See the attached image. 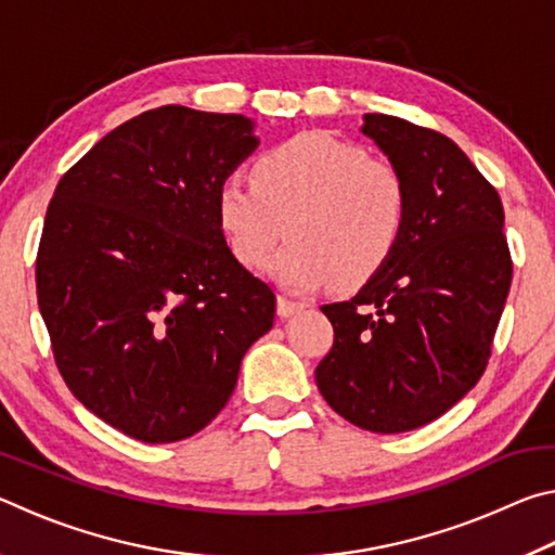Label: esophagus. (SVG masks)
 I'll return each instance as SVG.
<instances>
[{
    "instance_id": "34e87169",
    "label": "esophagus",
    "mask_w": 555,
    "mask_h": 555,
    "mask_svg": "<svg viewBox=\"0 0 555 555\" xmlns=\"http://www.w3.org/2000/svg\"><path fill=\"white\" fill-rule=\"evenodd\" d=\"M276 308H279V315L281 318H288V315H294L298 311H304L306 304H300V300H294V298H288V296H279Z\"/></svg>"
}]
</instances>
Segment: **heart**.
I'll use <instances>...</instances> for the list:
<instances>
[{"label": "heart", "instance_id": "heart-1", "mask_svg": "<svg viewBox=\"0 0 555 555\" xmlns=\"http://www.w3.org/2000/svg\"><path fill=\"white\" fill-rule=\"evenodd\" d=\"M215 215L242 267H264L288 232L291 244L271 261L281 284L313 291L337 279L360 286L399 247L409 188L389 158L323 131H300L257 156L251 181L224 178Z\"/></svg>", "mask_w": 555, "mask_h": 555}]
</instances>
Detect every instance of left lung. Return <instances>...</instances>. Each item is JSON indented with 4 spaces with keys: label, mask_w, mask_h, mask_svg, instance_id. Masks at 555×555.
<instances>
[{
    "label": "left lung",
    "mask_w": 555,
    "mask_h": 555,
    "mask_svg": "<svg viewBox=\"0 0 555 555\" xmlns=\"http://www.w3.org/2000/svg\"><path fill=\"white\" fill-rule=\"evenodd\" d=\"M362 134L409 188L406 230L360 294L323 306L335 340L315 370L333 411L372 434H403L480 382L512 286L504 208L455 142L391 115Z\"/></svg>",
    "instance_id": "8db88e82"
}]
</instances>
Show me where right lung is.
<instances>
[{"instance_id":"right-lung-1","label":"right lung","mask_w":555,"mask_h":555,"mask_svg":"<svg viewBox=\"0 0 555 555\" xmlns=\"http://www.w3.org/2000/svg\"><path fill=\"white\" fill-rule=\"evenodd\" d=\"M251 121L166 105L112 129L55 185L36 294L63 382L144 443L224 409L276 296L232 257L215 195L257 149Z\"/></svg>"}]
</instances>
